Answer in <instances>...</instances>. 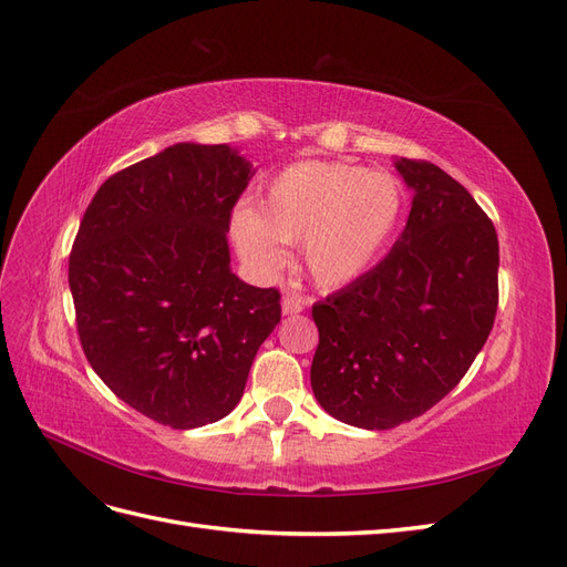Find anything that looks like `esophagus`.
<instances>
[{
	"label": "esophagus",
	"mask_w": 567,
	"mask_h": 567,
	"mask_svg": "<svg viewBox=\"0 0 567 567\" xmlns=\"http://www.w3.org/2000/svg\"><path fill=\"white\" fill-rule=\"evenodd\" d=\"M281 310H284V315H300L305 310V300L300 296L286 293L281 300Z\"/></svg>",
	"instance_id": "obj_1"
}]
</instances>
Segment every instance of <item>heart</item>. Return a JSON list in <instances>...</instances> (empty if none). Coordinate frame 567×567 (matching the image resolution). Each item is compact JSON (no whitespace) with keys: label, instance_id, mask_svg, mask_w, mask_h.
Wrapping results in <instances>:
<instances>
[{"label":"heart","instance_id":"heart-1","mask_svg":"<svg viewBox=\"0 0 567 567\" xmlns=\"http://www.w3.org/2000/svg\"><path fill=\"white\" fill-rule=\"evenodd\" d=\"M404 210L400 179L342 161L284 167L257 203L234 215V241L260 271L286 262L284 244L302 241L310 277L323 288L348 286L379 260Z\"/></svg>","mask_w":567,"mask_h":567}]
</instances>
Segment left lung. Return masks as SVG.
Returning a JSON list of instances; mask_svg holds the SVG:
<instances>
[{"mask_svg":"<svg viewBox=\"0 0 567 567\" xmlns=\"http://www.w3.org/2000/svg\"><path fill=\"white\" fill-rule=\"evenodd\" d=\"M414 188L398 244L312 307L317 402L342 423L388 431L454 390L483 350L499 305L492 219L444 169L398 161Z\"/></svg>","mask_w":567,"mask_h":567,"instance_id":"obj_1","label":"left lung"}]
</instances>
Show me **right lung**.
<instances>
[{"label": "right lung", "instance_id": "add662e5", "mask_svg": "<svg viewBox=\"0 0 567 567\" xmlns=\"http://www.w3.org/2000/svg\"><path fill=\"white\" fill-rule=\"evenodd\" d=\"M250 175L227 144L169 146L99 186L71 250L84 357L120 400L177 431L229 414L281 321L279 290L229 269Z\"/></svg>", "mask_w": 567, "mask_h": 567}]
</instances>
